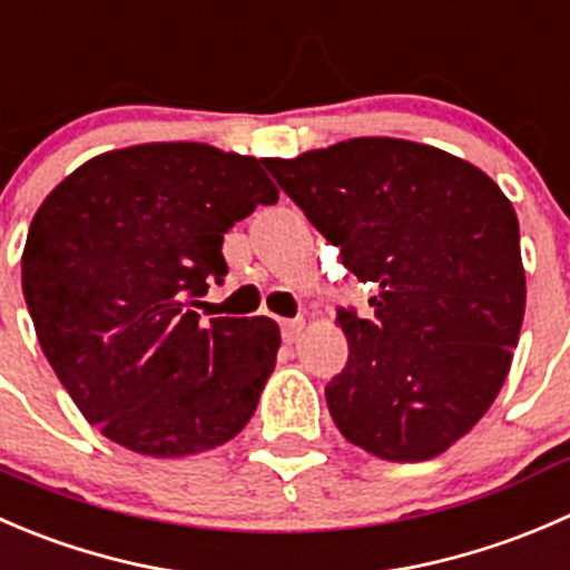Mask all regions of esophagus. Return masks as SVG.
Masks as SVG:
<instances>
[{"label": "esophagus", "mask_w": 570, "mask_h": 570, "mask_svg": "<svg viewBox=\"0 0 570 570\" xmlns=\"http://www.w3.org/2000/svg\"><path fill=\"white\" fill-rule=\"evenodd\" d=\"M304 332V321L302 318H293V321H283V337L287 343L298 341V335Z\"/></svg>", "instance_id": "esophagus-1"}]
</instances>
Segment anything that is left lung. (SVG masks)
<instances>
[{
	"instance_id": "left-lung-1",
	"label": "left lung",
	"mask_w": 570,
	"mask_h": 570,
	"mask_svg": "<svg viewBox=\"0 0 570 570\" xmlns=\"http://www.w3.org/2000/svg\"><path fill=\"white\" fill-rule=\"evenodd\" d=\"M343 266L374 283V318L337 313L348 363L326 385L341 435L421 463L469 435L499 396L527 307L518 218L499 185L435 146L348 138L263 157Z\"/></svg>"
}]
</instances>
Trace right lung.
Listing matches in <instances>:
<instances>
[{"instance_id":"obj_1","label":"right lung","mask_w":570,"mask_h":570,"mask_svg":"<svg viewBox=\"0 0 570 570\" xmlns=\"http://www.w3.org/2000/svg\"><path fill=\"white\" fill-rule=\"evenodd\" d=\"M257 157L207 144H138L71 171L32 216L21 291L38 343L88 424L146 458L233 441L279 352L272 318L190 309L227 277L235 222L274 205Z\"/></svg>"}]
</instances>
